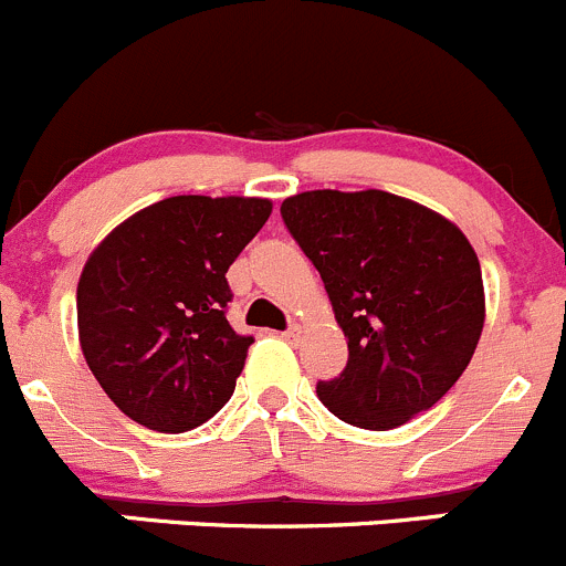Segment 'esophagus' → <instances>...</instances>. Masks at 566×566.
<instances>
[{"label": "esophagus", "instance_id": "esophagus-1", "mask_svg": "<svg viewBox=\"0 0 566 566\" xmlns=\"http://www.w3.org/2000/svg\"><path fill=\"white\" fill-rule=\"evenodd\" d=\"M282 337L287 339V343H295V339L301 337V326H298V323H293V326H290L287 332H282Z\"/></svg>", "mask_w": 566, "mask_h": 566}]
</instances>
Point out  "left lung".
<instances>
[{
  "label": "left lung",
  "mask_w": 566,
  "mask_h": 566,
  "mask_svg": "<svg viewBox=\"0 0 566 566\" xmlns=\"http://www.w3.org/2000/svg\"><path fill=\"white\" fill-rule=\"evenodd\" d=\"M282 218L348 337L345 370L317 381L323 406L367 431L431 409L484 328L481 265L462 229L387 190H306L284 199Z\"/></svg>",
  "instance_id": "1"
}]
</instances>
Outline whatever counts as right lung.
<instances>
[{
	"mask_svg": "<svg viewBox=\"0 0 566 566\" xmlns=\"http://www.w3.org/2000/svg\"><path fill=\"white\" fill-rule=\"evenodd\" d=\"M273 205L243 196H171L93 249L76 284L87 367L135 422L182 434L234 392L254 337L227 321V271Z\"/></svg>",
	"mask_w": 566,
	"mask_h": 566,
	"instance_id": "obj_1",
	"label": "right lung"
}]
</instances>
